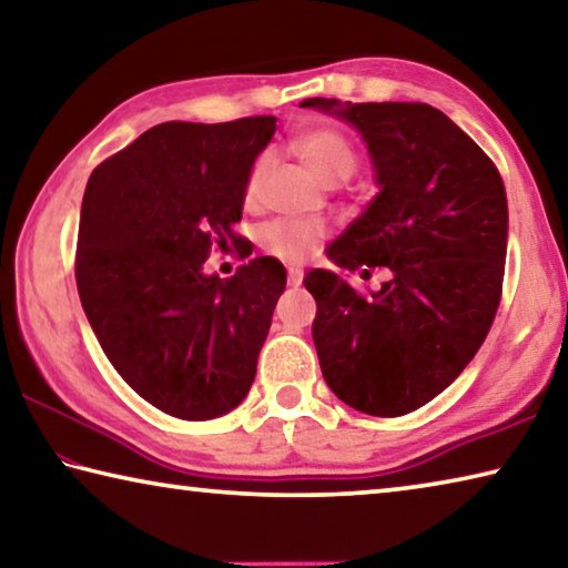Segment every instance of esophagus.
Masks as SVG:
<instances>
[{
	"instance_id": "esophagus-1",
	"label": "esophagus",
	"mask_w": 568,
	"mask_h": 568,
	"mask_svg": "<svg viewBox=\"0 0 568 568\" xmlns=\"http://www.w3.org/2000/svg\"><path fill=\"white\" fill-rule=\"evenodd\" d=\"M301 281H303L301 267H287V285L297 287V285H301Z\"/></svg>"
}]
</instances>
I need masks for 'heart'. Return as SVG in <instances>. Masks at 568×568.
<instances>
[{
    "label": "heart",
    "instance_id": "heart-1",
    "mask_svg": "<svg viewBox=\"0 0 568 568\" xmlns=\"http://www.w3.org/2000/svg\"><path fill=\"white\" fill-rule=\"evenodd\" d=\"M295 152L303 165L313 172L321 182L328 180H348L355 170V150L345 134L338 130L323 128L305 132L295 140ZM271 170V158L263 155L250 168L245 182V203L255 205L261 200L263 182ZM321 240V227L303 223V220H273L261 230V243L267 253L281 257L285 263H301L313 253Z\"/></svg>",
    "mask_w": 568,
    "mask_h": 568
}]
</instances>
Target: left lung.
<instances>
[{
	"label": "left lung",
	"instance_id": "obj_1",
	"mask_svg": "<svg viewBox=\"0 0 568 568\" xmlns=\"http://www.w3.org/2000/svg\"><path fill=\"white\" fill-rule=\"evenodd\" d=\"M301 108L361 134L378 187L328 257L390 273L371 295L323 267L303 277L318 303L323 378L355 410L403 416L448 388L491 328L508 243L504 180L430 104L311 98Z\"/></svg>",
	"mask_w": 568,
	"mask_h": 568
}]
</instances>
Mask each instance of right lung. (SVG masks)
<instances>
[{"label": "right lung", "instance_id": "right-lung-1", "mask_svg": "<svg viewBox=\"0 0 568 568\" xmlns=\"http://www.w3.org/2000/svg\"><path fill=\"white\" fill-rule=\"evenodd\" d=\"M275 118L162 122L88 180L77 291L104 355L132 390L182 420L237 408L255 381L285 267L255 257L207 275L235 243L245 182Z\"/></svg>", "mask_w": 568, "mask_h": 568}]
</instances>
